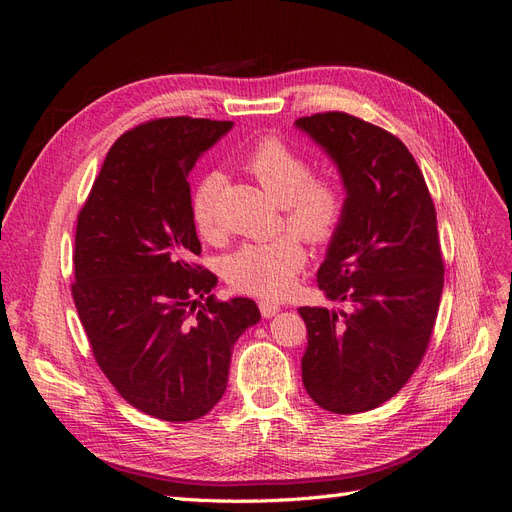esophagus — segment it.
Segmentation results:
<instances>
[{
  "mask_svg": "<svg viewBox=\"0 0 512 512\" xmlns=\"http://www.w3.org/2000/svg\"><path fill=\"white\" fill-rule=\"evenodd\" d=\"M277 312H280V305L269 303V301H262L260 303V314L265 316V318H273Z\"/></svg>",
  "mask_w": 512,
  "mask_h": 512,
  "instance_id": "esophagus-1",
  "label": "esophagus"
}]
</instances>
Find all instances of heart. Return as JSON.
<instances>
[{"mask_svg": "<svg viewBox=\"0 0 512 512\" xmlns=\"http://www.w3.org/2000/svg\"><path fill=\"white\" fill-rule=\"evenodd\" d=\"M250 173L275 203L284 205L286 224L309 243H327L344 218V192L331 177H314L307 158L280 138H262L245 156ZM224 177L207 173L190 198V213L196 230L203 237L218 232V200ZM301 239L282 235L271 241H252L239 245L224 260L226 280L262 299H277L286 294L294 277L305 265Z\"/></svg>", "mask_w": 512, "mask_h": 512, "instance_id": "obj_1", "label": "heart"}]
</instances>
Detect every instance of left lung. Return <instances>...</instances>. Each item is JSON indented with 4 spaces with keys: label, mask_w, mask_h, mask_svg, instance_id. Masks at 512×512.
Masks as SVG:
<instances>
[{
    "label": "left lung",
    "mask_w": 512,
    "mask_h": 512,
    "mask_svg": "<svg viewBox=\"0 0 512 512\" xmlns=\"http://www.w3.org/2000/svg\"><path fill=\"white\" fill-rule=\"evenodd\" d=\"M337 166L344 218L318 269L324 297L299 307L307 395L335 414L374 410L421 363L436 324L444 262L433 200L397 136L348 113L294 121Z\"/></svg>",
    "instance_id": "left-lung-1"
}]
</instances>
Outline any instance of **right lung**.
<instances>
[{"label":"right lung","mask_w":512,"mask_h":512,"mask_svg":"<svg viewBox=\"0 0 512 512\" xmlns=\"http://www.w3.org/2000/svg\"><path fill=\"white\" fill-rule=\"evenodd\" d=\"M230 128L166 117L119 136L76 222L72 297L91 352L130 406L170 423L218 404L232 346L260 320L245 297L200 304L218 277L192 262L188 175Z\"/></svg>","instance_id":"obj_1"}]
</instances>
